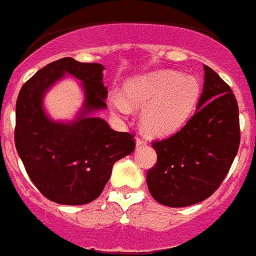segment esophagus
<instances>
[{"label":"esophagus","mask_w":256,"mask_h":256,"mask_svg":"<svg viewBox=\"0 0 256 256\" xmlns=\"http://www.w3.org/2000/svg\"><path fill=\"white\" fill-rule=\"evenodd\" d=\"M145 144H146V141H145L144 138H141L140 136H138V138H136V146H138V148H140V146H144Z\"/></svg>","instance_id":"34e87169"}]
</instances>
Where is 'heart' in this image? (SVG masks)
<instances>
[{"label": "heart", "mask_w": 256, "mask_h": 256, "mask_svg": "<svg viewBox=\"0 0 256 256\" xmlns=\"http://www.w3.org/2000/svg\"><path fill=\"white\" fill-rule=\"evenodd\" d=\"M126 99L112 95L110 104L128 115L132 107H145L141 124L145 132L165 136L178 130L193 115L201 96V84L193 76L177 71H160L134 78L124 88Z\"/></svg>", "instance_id": "heart-1"}]
</instances>
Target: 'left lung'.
I'll list each match as a JSON object with an SVG mask.
<instances>
[{"instance_id": "1", "label": "left lung", "mask_w": 256, "mask_h": 256, "mask_svg": "<svg viewBox=\"0 0 256 256\" xmlns=\"http://www.w3.org/2000/svg\"><path fill=\"white\" fill-rule=\"evenodd\" d=\"M197 112L170 138L152 141L157 162L146 173L152 197L185 208L209 198L230 170L240 142L239 110L228 83L205 64Z\"/></svg>"}]
</instances>
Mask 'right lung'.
<instances>
[{
	"instance_id": "1",
	"label": "right lung",
	"mask_w": 256,
	"mask_h": 256,
	"mask_svg": "<svg viewBox=\"0 0 256 256\" xmlns=\"http://www.w3.org/2000/svg\"><path fill=\"white\" fill-rule=\"evenodd\" d=\"M104 67L62 58L28 79L16 104L14 141L24 169L36 189L60 205H84L99 197L118 160L134 150V136L116 132L103 118L91 116L107 107ZM64 73L84 83L85 106L71 123H56L42 107L47 89Z\"/></svg>"
}]
</instances>
